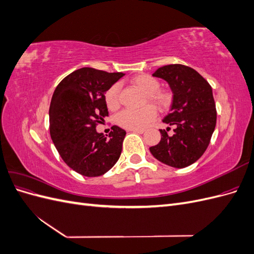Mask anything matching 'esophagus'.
<instances>
[{"label": "esophagus", "mask_w": 254, "mask_h": 254, "mask_svg": "<svg viewBox=\"0 0 254 254\" xmlns=\"http://www.w3.org/2000/svg\"><path fill=\"white\" fill-rule=\"evenodd\" d=\"M129 130L134 133H144L145 132V130H143V129H129Z\"/></svg>", "instance_id": "obj_1"}]
</instances>
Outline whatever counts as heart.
<instances>
[{
    "instance_id": "b5f03b06",
    "label": "heart",
    "mask_w": 254,
    "mask_h": 254,
    "mask_svg": "<svg viewBox=\"0 0 254 254\" xmlns=\"http://www.w3.org/2000/svg\"><path fill=\"white\" fill-rule=\"evenodd\" d=\"M133 86L140 89L146 94L147 101L159 109H164L171 103V95L164 91H159L160 82L150 75L142 74L135 76L132 79ZM120 86L113 84L105 94V101L109 109H117L119 101ZM156 119V111L151 107H145L140 110L125 109L120 112L117 117L118 124L126 129H144Z\"/></svg>"
}]
</instances>
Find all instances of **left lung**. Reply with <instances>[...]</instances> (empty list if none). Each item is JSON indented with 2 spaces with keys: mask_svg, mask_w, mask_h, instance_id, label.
<instances>
[{
  "mask_svg": "<svg viewBox=\"0 0 254 254\" xmlns=\"http://www.w3.org/2000/svg\"><path fill=\"white\" fill-rule=\"evenodd\" d=\"M152 76L162 78L171 87L173 102L163 123L175 129L173 135L160 129L161 141L149 150L168 166L187 167L203 155L216 126L212 88L194 68L182 64L161 66Z\"/></svg>",
  "mask_w": 254,
  "mask_h": 254,
  "instance_id": "left-lung-1",
  "label": "left lung"
}]
</instances>
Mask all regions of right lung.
<instances>
[{
	"label": "right lung",
	"instance_id": "1",
	"mask_svg": "<svg viewBox=\"0 0 254 254\" xmlns=\"http://www.w3.org/2000/svg\"><path fill=\"white\" fill-rule=\"evenodd\" d=\"M124 75L81 67L54 91L49 112L51 137L66 165L82 176L104 175L121 156L125 130L112 126L106 137L96 131V124L108 117L107 90Z\"/></svg>",
	"mask_w": 254,
	"mask_h": 254
}]
</instances>
